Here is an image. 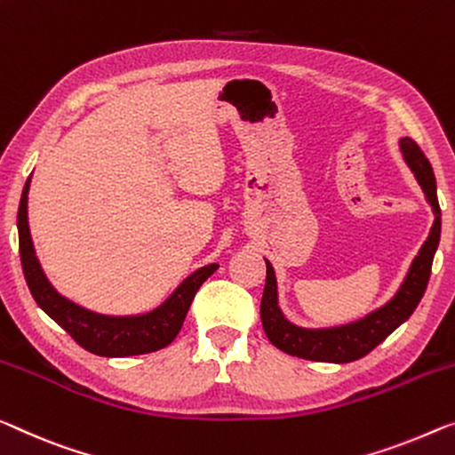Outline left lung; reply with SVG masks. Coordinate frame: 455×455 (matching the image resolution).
<instances>
[{"mask_svg": "<svg viewBox=\"0 0 455 455\" xmlns=\"http://www.w3.org/2000/svg\"><path fill=\"white\" fill-rule=\"evenodd\" d=\"M401 150L411 171L415 172L429 205L433 207V213H435L429 237L419 250L413 264H411L401 289L387 305L372 311L364 319L339 327H327V330H303V327H297L291 321H286L281 313L275 270H272V264L268 260H264L267 262V284H264L262 292L260 319L270 344L283 349L284 354L297 355V358L303 360L335 362V364L360 360L372 352L376 346L382 344L398 325L404 323L411 317V313L417 309L419 300L423 299L431 276L433 256H435L439 235H442V209H439L437 201L435 174H433L427 156L411 138L401 140Z\"/></svg>", "mask_w": 455, "mask_h": 455, "instance_id": "8db88e82", "label": "left lung"}]
</instances>
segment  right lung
<instances>
[{
    "mask_svg": "<svg viewBox=\"0 0 455 455\" xmlns=\"http://www.w3.org/2000/svg\"><path fill=\"white\" fill-rule=\"evenodd\" d=\"M28 188H30V179L26 180L18 207L20 260H22L28 289L40 309L57 321L81 347H85L91 354L106 355V358L150 354L169 346L183 327L187 311L197 295L199 286L220 268L218 264H207V267L195 270L158 309L144 313V315L109 317L87 311L75 305L73 300L60 297L40 268L38 258L34 254L30 228H28Z\"/></svg>",
    "mask_w": 455,
    "mask_h": 455,
    "instance_id": "1",
    "label": "right lung"
}]
</instances>
